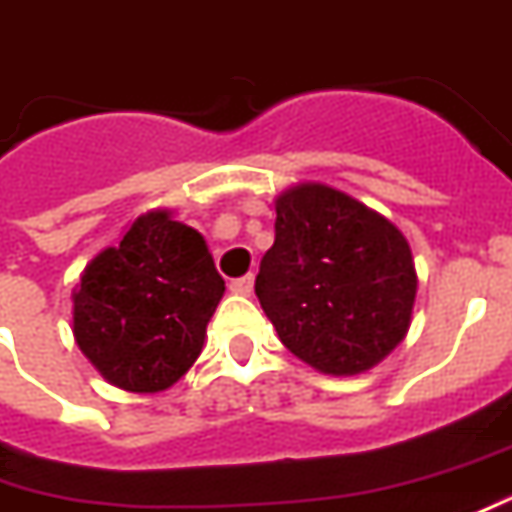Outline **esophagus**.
<instances>
[{
  "label": "esophagus",
  "mask_w": 512,
  "mask_h": 512,
  "mask_svg": "<svg viewBox=\"0 0 512 512\" xmlns=\"http://www.w3.org/2000/svg\"><path fill=\"white\" fill-rule=\"evenodd\" d=\"M252 288H255V277H252V274H246V277H238V280L230 282V291L241 293V296H249Z\"/></svg>",
  "instance_id": "esophagus-1"
}]
</instances>
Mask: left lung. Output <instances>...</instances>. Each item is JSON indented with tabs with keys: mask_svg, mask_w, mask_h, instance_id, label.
<instances>
[{
	"mask_svg": "<svg viewBox=\"0 0 512 512\" xmlns=\"http://www.w3.org/2000/svg\"><path fill=\"white\" fill-rule=\"evenodd\" d=\"M416 285L405 235L380 213L318 182L277 199L255 293L307 366L335 377L377 366L405 338Z\"/></svg>",
	"mask_w": 512,
	"mask_h": 512,
	"instance_id": "left-lung-1",
	"label": "left lung"
}]
</instances>
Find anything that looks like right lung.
<instances>
[{
	"label": "right lung",
	"mask_w": 512,
	"mask_h": 512,
	"mask_svg": "<svg viewBox=\"0 0 512 512\" xmlns=\"http://www.w3.org/2000/svg\"><path fill=\"white\" fill-rule=\"evenodd\" d=\"M221 296L205 238L169 210H152L82 271L74 338L107 382L166 391L194 366Z\"/></svg>",
	"instance_id": "right-lung-1"
}]
</instances>
